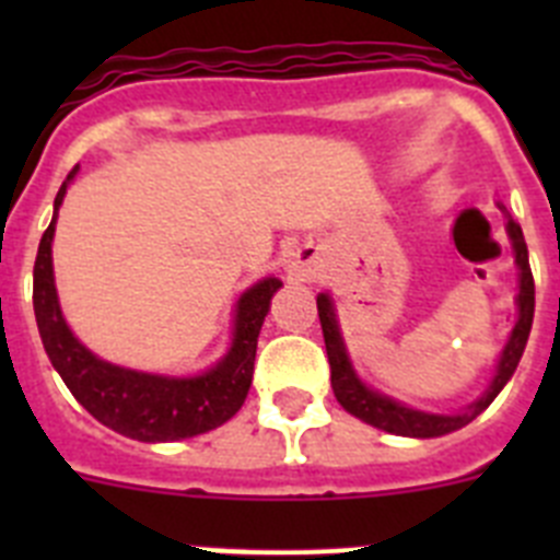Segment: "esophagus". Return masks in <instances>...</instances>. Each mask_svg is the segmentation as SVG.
Instances as JSON below:
<instances>
[{
    "label": "esophagus",
    "instance_id": "1",
    "mask_svg": "<svg viewBox=\"0 0 560 560\" xmlns=\"http://www.w3.org/2000/svg\"><path fill=\"white\" fill-rule=\"evenodd\" d=\"M291 271H294L296 277H314V271H316L314 252H311V249L300 252V255H296L294 260H291Z\"/></svg>",
    "mask_w": 560,
    "mask_h": 560
}]
</instances>
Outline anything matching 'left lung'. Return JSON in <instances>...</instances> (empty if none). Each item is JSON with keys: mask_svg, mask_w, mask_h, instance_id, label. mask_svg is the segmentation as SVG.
I'll list each match as a JSON object with an SVG mask.
<instances>
[{"mask_svg": "<svg viewBox=\"0 0 560 560\" xmlns=\"http://www.w3.org/2000/svg\"><path fill=\"white\" fill-rule=\"evenodd\" d=\"M499 210L508 215L502 205ZM508 235L513 241V252H516V264L522 269V283H518V323L513 328L511 341L504 345L502 359H499L497 368V378L488 387V393L471 404V407L465 409L459 415H429V412H418V409L400 407L395 404L393 398L387 395L373 393L370 387H364L359 378H355L353 368H350L348 353H345V345H341L339 336V325H336L334 316V305H330L328 294L316 296V311H319V323H323V336H325V350H328V361H330V387H334L336 400H339L341 407L348 409L350 415L361 418L364 423L375 429H384V432L393 434H404V438H440V434L457 432L463 429L465 423H471L479 412L491 407V400L497 398L499 389L511 381V375L516 373L518 359L524 353V345H527V336H530L533 328V311H536V285H533V271H530V260H527V244H524L522 226L508 215Z\"/></svg>", "mask_w": 560, "mask_h": 560, "instance_id": "left-lung-1", "label": "left lung"}]
</instances>
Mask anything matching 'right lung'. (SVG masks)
Wrapping results in <instances>:
<instances>
[{
  "label": "right lung",
  "mask_w": 560,
  "mask_h": 560,
  "mask_svg": "<svg viewBox=\"0 0 560 560\" xmlns=\"http://www.w3.org/2000/svg\"><path fill=\"white\" fill-rule=\"evenodd\" d=\"M72 173L75 167L69 171L67 182L58 190L56 215L44 230L33 266V311L52 368L92 418L131 440L167 443V440L196 438L226 423L244 407L252 370H255L260 325L269 314L271 294L283 283L277 277H266L241 296L230 353L205 375L162 378V375L114 368L83 348L67 328L58 308L56 280H52V232Z\"/></svg>",
  "instance_id": "1"
}]
</instances>
